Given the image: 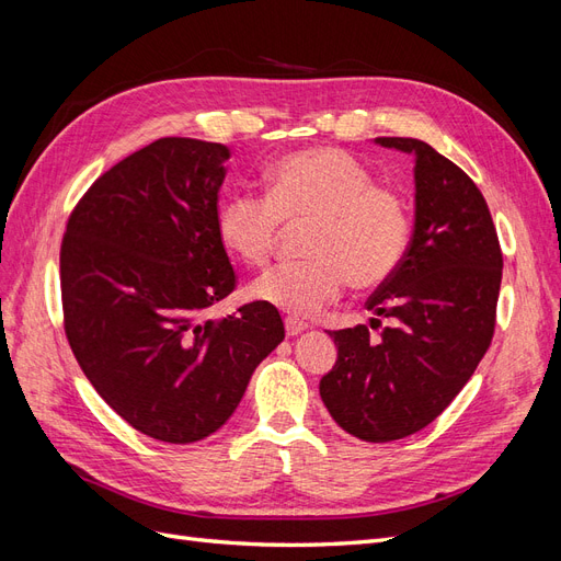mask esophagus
Wrapping results in <instances>:
<instances>
[{
  "label": "esophagus",
  "mask_w": 561,
  "mask_h": 561,
  "mask_svg": "<svg viewBox=\"0 0 561 561\" xmlns=\"http://www.w3.org/2000/svg\"><path fill=\"white\" fill-rule=\"evenodd\" d=\"M284 329H286V335H288V337H296V335H300L302 331H307V323H302V321H298V319H294V317H288V319L284 321Z\"/></svg>",
  "instance_id": "obj_1"
}]
</instances>
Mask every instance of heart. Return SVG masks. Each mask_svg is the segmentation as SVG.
I'll list each match as a JSON object with an SVG mask.
<instances>
[{
  "label": "heart",
  "mask_w": 561,
  "mask_h": 561,
  "mask_svg": "<svg viewBox=\"0 0 561 561\" xmlns=\"http://www.w3.org/2000/svg\"><path fill=\"white\" fill-rule=\"evenodd\" d=\"M282 221H314L310 261L277 265L251 284V298L298 319L319 314L347 282L375 288L393 277L410 247V214L399 193L375 186L347 151L305 149L265 172V197L232 193L216 209V234L234 259L263 265Z\"/></svg>",
  "instance_id": "heart-1"
}]
</instances>
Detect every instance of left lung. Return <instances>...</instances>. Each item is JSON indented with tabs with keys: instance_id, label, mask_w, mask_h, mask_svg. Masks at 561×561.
Listing matches in <instances>:
<instances>
[{
	"instance_id": "left-lung-1",
	"label": "left lung",
	"mask_w": 561,
	"mask_h": 561,
	"mask_svg": "<svg viewBox=\"0 0 561 561\" xmlns=\"http://www.w3.org/2000/svg\"><path fill=\"white\" fill-rule=\"evenodd\" d=\"M375 144L414 158L412 240L401 267L366 302L391 323L379 340L366 327L333 331L337 360L319 393L337 426L389 443L436 420L490 350L503 256L471 176L426 141Z\"/></svg>"
}]
</instances>
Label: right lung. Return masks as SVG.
Wrapping results in <instances>:
<instances>
[{
  "label": "right lung",
  "instance_id": "obj_1",
  "mask_svg": "<svg viewBox=\"0 0 561 561\" xmlns=\"http://www.w3.org/2000/svg\"><path fill=\"white\" fill-rule=\"evenodd\" d=\"M228 147L165 137L104 172L60 249L65 333L90 385L144 436L186 445L219 431L284 340L275 307L207 310L234 288L216 234Z\"/></svg>",
  "mask_w": 561,
  "mask_h": 561
}]
</instances>
